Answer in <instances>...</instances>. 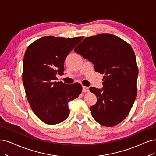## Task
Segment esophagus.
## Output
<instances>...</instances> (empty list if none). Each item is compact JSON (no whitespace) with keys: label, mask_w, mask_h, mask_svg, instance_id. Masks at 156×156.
I'll use <instances>...</instances> for the list:
<instances>
[{"label":"esophagus","mask_w":156,"mask_h":156,"mask_svg":"<svg viewBox=\"0 0 156 156\" xmlns=\"http://www.w3.org/2000/svg\"><path fill=\"white\" fill-rule=\"evenodd\" d=\"M89 91V88L84 86H83V92H88Z\"/></svg>","instance_id":"34e87169"}]
</instances>
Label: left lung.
Masks as SVG:
<instances>
[{"mask_svg":"<svg viewBox=\"0 0 156 156\" xmlns=\"http://www.w3.org/2000/svg\"><path fill=\"white\" fill-rule=\"evenodd\" d=\"M104 74L103 88L91 87L97 101L90 108L93 118L102 126L113 127L122 122L137 96L138 69L133 48L111 34L88 37L74 49Z\"/></svg>","mask_w":156,"mask_h":156,"instance_id":"obj_1","label":"left lung"}]
</instances>
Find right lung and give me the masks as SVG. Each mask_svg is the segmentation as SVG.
<instances>
[{"mask_svg":"<svg viewBox=\"0 0 156 156\" xmlns=\"http://www.w3.org/2000/svg\"><path fill=\"white\" fill-rule=\"evenodd\" d=\"M83 38L44 36L31 43L25 52L22 80L26 97L34 114L47 124L66 119L68 102L82 91L79 83L57 82L55 75L63 73L67 55Z\"/></svg>","mask_w":156,"mask_h":156,"instance_id":"1","label":"right lung"}]
</instances>
